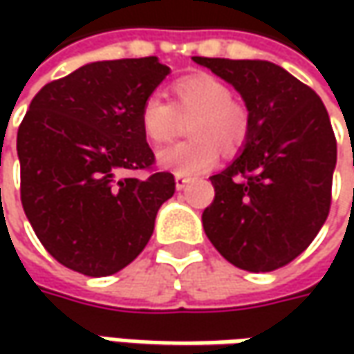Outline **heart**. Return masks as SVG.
Instances as JSON below:
<instances>
[{"label": "heart", "instance_id": "1", "mask_svg": "<svg viewBox=\"0 0 354 354\" xmlns=\"http://www.w3.org/2000/svg\"><path fill=\"white\" fill-rule=\"evenodd\" d=\"M203 86L209 92L214 100V110L216 114H221V120H214L218 124L212 126V133L216 138H221L223 142L226 140H234L236 142L242 133L244 126V108L236 96L226 88L225 84L216 82V80H203Z\"/></svg>", "mask_w": 354, "mask_h": 354}]
</instances>
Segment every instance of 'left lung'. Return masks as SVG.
Here are the masks:
<instances>
[{
  "instance_id": "1",
  "label": "left lung",
  "mask_w": 354,
  "mask_h": 354,
  "mask_svg": "<svg viewBox=\"0 0 354 354\" xmlns=\"http://www.w3.org/2000/svg\"><path fill=\"white\" fill-rule=\"evenodd\" d=\"M169 75L156 57L90 62L39 90L17 131L21 203L45 250L90 278L131 264L173 197L145 140L147 98Z\"/></svg>"
}]
</instances>
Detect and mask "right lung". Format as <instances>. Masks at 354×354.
Returning <instances> with one entry per match:
<instances>
[{
    "label": "right lung",
    "instance_id": "1",
    "mask_svg": "<svg viewBox=\"0 0 354 354\" xmlns=\"http://www.w3.org/2000/svg\"><path fill=\"white\" fill-rule=\"evenodd\" d=\"M211 71L242 94L248 129L240 156L211 177L203 228L232 266L272 272L295 260L327 221L333 129L317 94L272 62L221 61Z\"/></svg>",
    "mask_w": 354,
    "mask_h": 354
}]
</instances>
